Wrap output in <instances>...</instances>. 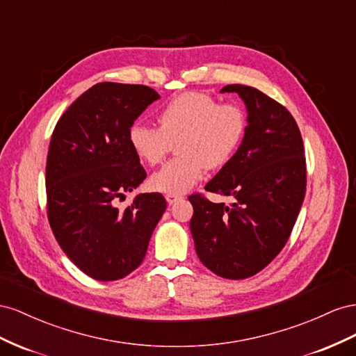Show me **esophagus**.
<instances>
[{
    "label": "esophagus",
    "instance_id": "1",
    "mask_svg": "<svg viewBox=\"0 0 356 356\" xmlns=\"http://www.w3.org/2000/svg\"><path fill=\"white\" fill-rule=\"evenodd\" d=\"M181 198H184V195H179V194H167L165 195V200H167L168 204H175L176 201H179Z\"/></svg>",
    "mask_w": 356,
    "mask_h": 356
}]
</instances>
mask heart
Instances as JSON below:
<instances>
[{"label": "heart", "mask_w": 356, "mask_h": 356, "mask_svg": "<svg viewBox=\"0 0 356 356\" xmlns=\"http://www.w3.org/2000/svg\"><path fill=\"white\" fill-rule=\"evenodd\" d=\"M158 124L159 128L134 124L128 129V143L140 161L156 165L179 141V158L154 172L149 185L180 195L200 181L207 168H219L232 158L245 136L246 118L236 104L186 92L161 110Z\"/></svg>", "instance_id": "obj_1"}]
</instances>
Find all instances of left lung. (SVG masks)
I'll return each mask as SVG.
<instances>
[{
  "label": "left lung",
  "mask_w": 356,
  "mask_h": 356,
  "mask_svg": "<svg viewBox=\"0 0 356 356\" xmlns=\"http://www.w3.org/2000/svg\"><path fill=\"white\" fill-rule=\"evenodd\" d=\"M245 101L248 127L240 147L206 185L232 197L231 206L189 197L191 234L200 261L225 279H246L285 248L306 195V156L289 111L261 90L227 85Z\"/></svg>",
  "instance_id": "left-lung-1"
}]
</instances>
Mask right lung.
I'll return each instance as SVG.
<instances>
[{
    "label": "right lung",
    "mask_w": 356,
    "mask_h": 356,
    "mask_svg": "<svg viewBox=\"0 0 356 356\" xmlns=\"http://www.w3.org/2000/svg\"><path fill=\"white\" fill-rule=\"evenodd\" d=\"M159 98L143 85L103 82L60 116L46 162L47 218L60 249L101 282L118 280L145 259L167 201L138 194L124 210L118 200L146 179L128 143V129Z\"/></svg>",
    "instance_id": "right-lung-1"
}]
</instances>
